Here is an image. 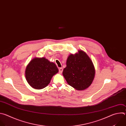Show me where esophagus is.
Listing matches in <instances>:
<instances>
[{"instance_id":"1","label":"esophagus","mask_w":126,"mask_h":126,"mask_svg":"<svg viewBox=\"0 0 126 126\" xmlns=\"http://www.w3.org/2000/svg\"><path fill=\"white\" fill-rule=\"evenodd\" d=\"M63 71V68L62 67H60L59 68V72H60V73H62Z\"/></svg>"}]
</instances>
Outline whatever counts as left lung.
Masks as SVG:
<instances>
[{
    "label": "left lung",
    "instance_id": "left-lung-1",
    "mask_svg": "<svg viewBox=\"0 0 126 126\" xmlns=\"http://www.w3.org/2000/svg\"><path fill=\"white\" fill-rule=\"evenodd\" d=\"M95 69L92 60L82 50L71 54L66 60L63 75L67 83L77 90H84L92 84Z\"/></svg>",
    "mask_w": 126,
    "mask_h": 126
}]
</instances>
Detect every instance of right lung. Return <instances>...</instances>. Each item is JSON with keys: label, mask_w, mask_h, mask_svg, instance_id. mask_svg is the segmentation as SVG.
I'll use <instances>...</instances> for the list:
<instances>
[{"label": "right lung", "mask_w": 126, "mask_h": 126, "mask_svg": "<svg viewBox=\"0 0 126 126\" xmlns=\"http://www.w3.org/2000/svg\"><path fill=\"white\" fill-rule=\"evenodd\" d=\"M59 72L56 64L44 57L35 58L27 65L25 78L33 88L41 89L46 87L53 77Z\"/></svg>", "instance_id": "add662e5"}]
</instances>
